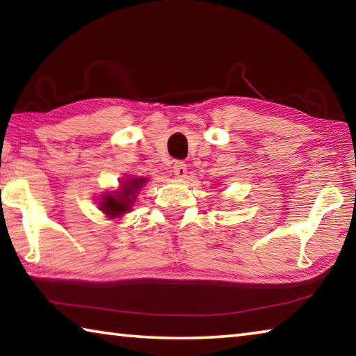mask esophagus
<instances>
[{"instance_id":"34e87169","label":"esophagus","mask_w":356,"mask_h":356,"mask_svg":"<svg viewBox=\"0 0 356 356\" xmlns=\"http://www.w3.org/2000/svg\"><path fill=\"white\" fill-rule=\"evenodd\" d=\"M172 172L177 179L185 177L186 176V165L184 163V161H176V163L172 165Z\"/></svg>"}]
</instances>
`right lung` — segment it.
<instances>
[{
  "label": "right lung",
  "instance_id": "add662e5",
  "mask_svg": "<svg viewBox=\"0 0 356 356\" xmlns=\"http://www.w3.org/2000/svg\"><path fill=\"white\" fill-rule=\"evenodd\" d=\"M144 182H146V179L143 177L134 179L129 184H125L122 190L116 193V195L105 196L104 201H102V210L110 216H120L122 213L129 212L131 202L135 200L136 191L141 188Z\"/></svg>",
  "mask_w": 356,
  "mask_h": 356
}]
</instances>
